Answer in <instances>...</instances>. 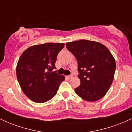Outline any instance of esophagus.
Returning <instances> with one entry per match:
<instances>
[{"label":"esophagus","mask_w":132,"mask_h":132,"mask_svg":"<svg viewBox=\"0 0 132 132\" xmlns=\"http://www.w3.org/2000/svg\"><path fill=\"white\" fill-rule=\"evenodd\" d=\"M72 77H73V75H69V76H66V78H67L68 79H71V78H72Z\"/></svg>","instance_id":"34e87169"}]
</instances>
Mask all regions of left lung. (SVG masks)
<instances>
[{
    "label": "left lung",
    "instance_id": "1",
    "mask_svg": "<svg viewBox=\"0 0 132 132\" xmlns=\"http://www.w3.org/2000/svg\"><path fill=\"white\" fill-rule=\"evenodd\" d=\"M66 45L78 64L81 84L75 89L76 94L90 102L101 99L113 80L116 63L112 54L104 45L92 41L81 40Z\"/></svg>",
    "mask_w": 132,
    "mask_h": 132
}]
</instances>
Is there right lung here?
<instances>
[{"instance_id":"1","label":"right lung","mask_w":132,"mask_h":132,"mask_svg":"<svg viewBox=\"0 0 132 132\" xmlns=\"http://www.w3.org/2000/svg\"><path fill=\"white\" fill-rule=\"evenodd\" d=\"M64 43H47L30 46L20 57L16 74L21 89L35 102L43 103L56 94L64 80L57 75L55 63Z\"/></svg>"}]
</instances>
